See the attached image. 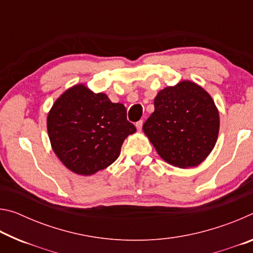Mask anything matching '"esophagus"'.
Masks as SVG:
<instances>
[{
  "label": "esophagus",
  "mask_w": 253,
  "mask_h": 253,
  "mask_svg": "<svg viewBox=\"0 0 253 253\" xmlns=\"http://www.w3.org/2000/svg\"><path fill=\"white\" fill-rule=\"evenodd\" d=\"M143 121H139V122H137L136 123V128H137V130H140L142 129V127H143Z\"/></svg>",
  "instance_id": "esophagus-1"
}]
</instances>
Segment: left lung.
<instances>
[{"label": "left lung", "instance_id": "8db88e82", "mask_svg": "<svg viewBox=\"0 0 253 253\" xmlns=\"http://www.w3.org/2000/svg\"><path fill=\"white\" fill-rule=\"evenodd\" d=\"M154 107L143 131L158 155L175 168L200 165L215 146L220 129L219 110L210 93L183 80L158 92Z\"/></svg>", "mask_w": 253, "mask_h": 253}]
</instances>
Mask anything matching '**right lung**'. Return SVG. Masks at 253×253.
Here are the masks:
<instances>
[{
	"label": "right lung",
	"instance_id": "1",
	"mask_svg": "<svg viewBox=\"0 0 253 253\" xmlns=\"http://www.w3.org/2000/svg\"><path fill=\"white\" fill-rule=\"evenodd\" d=\"M46 129L55 155L68 169L92 175L117 160L128 135L136 131L123 104L84 84L60 95L46 117Z\"/></svg>",
	"mask_w": 253,
	"mask_h": 253
}]
</instances>
